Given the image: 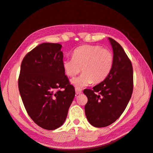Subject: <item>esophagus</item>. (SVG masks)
I'll return each instance as SVG.
<instances>
[{
	"instance_id": "esophagus-1",
	"label": "esophagus",
	"mask_w": 153,
	"mask_h": 153,
	"mask_svg": "<svg viewBox=\"0 0 153 153\" xmlns=\"http://www.w3.org/2000/svg\"><path fill=\"white\" fill-rule=\"evenodd\" d=\"M75 92L76 94H80L82 93V89H78V88H75Z\"/></svg>"
}]
</instances>
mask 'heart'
Here are the masks:
<instances>
[{"label": "heart", "mask_w": 153, "mask_h": 153, "mask_svg": "<svg viewBox=\"0 0 153 153\" xmlns=\"http://www.w3.org/2000/svg\"><path fill=\"white\" fill-rule=\"evenodd\" d=\"M114 57L112 51L99 45H84L77 48L73 58L63 60L64 71L73 78L82 71V75L72 80L77 88L92 84H98L108 76L114 66Z\"/></svg>", "instance_id": "heart-1"}]
</instances>
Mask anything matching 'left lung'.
<instances>
[{"label":"left lung","instance_id":"left-lung-1","mask_svg":"<svg viewBox=\"0 0 153 153\" xmlns=\"http://www.w3.org/2000/svg\"><path fill=\"white\" fill-rule=\"evenodd\" d=\"M114 52V62L108 76L92 89H86L85 105L87 119L97 128L108 126L121 116L130 100L133 89V74L131 61L123 47L108 38Z\"/></svg>","mask_w":153,"mask_h":153}]
</instances>
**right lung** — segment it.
<instances>
[{"mask_svg":"<svg viewBox=\"0 0 153 153\" xmlns=\"http://www.w3.org/2000/svg\"><path fill=\"white\" fill-rule=\"evenodd\" d=\"M62 45L44 43L26 54L21 64L18 89L27 114L48 130L62 126L75 95L62 67Z\"/></svg>","mask_w":153,"mask_h":153,"instance_id":"obj_1","label":"right lung"}]
</instances>
